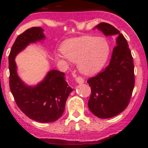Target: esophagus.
Segmentation results:
<instances>
[{
	"mask_svg": "<svg viewBox=\"0 0 148 148\" xmlns=\"http://www.w3.org/2000/svg\"><path fill=\"white\" fill-rule=\"evenodd\" d=\"M75 81H76V82L78 84H83L84 82V79L81 76L76 77V78H75Z\"/></svg>",
	"mask_w": 148,
	"mask_h": 148,
	"instance_id": "obj_1",
	"label": "esophagus"
}]
</instances>
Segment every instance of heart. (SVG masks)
<instances>
[{"label": "heart", "mask_w": 148, "mask_h": 148, "mask_svg": "<svg viewBox=\"0 0 148 148\" xmlns=\"http://www.w3.org/2000/svg\"><path fill=\"white\" fill-rule=\"evenodd\" d=\"M59 60L78 63L79 70L84 74H92L100 70L105 64L110 53L107 40L101 38L83 36L66 40L61 46Z\"/></svg>", "instance_id": "heart-1"}]
</instances>
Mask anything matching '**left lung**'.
I'll return each instance as SVG.
<instances>
[{
  "label": "left lung",
  "instance_id": "1",
  "mask_svg": "<svg viewBox=\"0 0 148 148\" xmlns=\"http://www.w3.org/2000/svg\"><path fill=\"white\" fill-rule=\"evenodd\" d=\"M95 28L106 36H117L109 64L87 80L91 88L89 109L98 118L109 119L121 113L129 104L135 84L134 64L127 41L117 29L104 22Z\"/></svg>",
  "mask_w": 148,
  "mask_h": 148
}]
</instances>
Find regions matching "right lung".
I'll return each mask as SVG.
<instances>
[{
	"label": "right lung",
	"mask_w": 148,
	"mask_h": 148,
	"mask_svg": "<svg viewBox=\"0 0 148 148\" xmlns=\"http://www.w3.org/2000/svg\"><path fill=\"white\" fill-rule=\"evenodd\" d=\"M40 27L28 29L17 37L9 56L10 87L21 110L29 118L41 123L53 122L61 117L73 89L68 85L64 73L52 70L35 87L26 85L18 77L15 58L30 43L45 38Z\"/></svg>",
	"instance_id": "add662e5"
}]
</instances>
